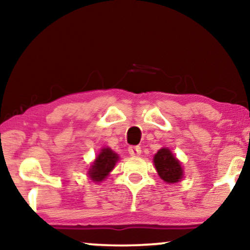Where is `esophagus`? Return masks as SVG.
Returning a JSON list of instances; mask_svg holds the SVG:
<instances>
[{
  "mask_svg": "<svg viewBox=\"0 0 250 250\" xmlns=\"http://www.w3.org/2000/svg\"><path fill=\"white\" fill-rule=\"evenodd\" d=\"M128 152L129 155L135 157V156H139L140 153H141V146H128Z\"/></svg>",
  "mask_w": 250,
  "mask_h": 250,
  "instance_id": "obj_1",
  "label": "esophagus"
}]
</instances>
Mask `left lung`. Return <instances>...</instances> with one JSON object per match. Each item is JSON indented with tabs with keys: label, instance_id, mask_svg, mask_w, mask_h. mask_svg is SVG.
I'll use <instances>...</instances> for the list:
<instances>
[{
	"label": "left lung",
	"instance_id": "obj_1",
	"mask_svg": "<svg viewBox=\"0 0 250 250\" xmlns=\"http://www.w3.org/2000/svg\"><path fill=\"white\" fill-rule=\"evenodd\" d=\"M153 164L160 179L166 183H176L183 177V168L168 148L158 150L153 157Z\"/></svg>",
	"mask_w": 250,
	"mask_h": 250
}]
</instances>
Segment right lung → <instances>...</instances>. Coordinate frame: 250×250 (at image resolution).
Segmentation results:
<instances>
[{"instance_id": "add662e5", "label": "right lung", "mask_w": 250, "mask_h": 250, "mask_svg": "<svg viewBox=\"0 0 250 250\" xmlns=\"http://www.w3.org/2000/svg\"><path fill=\"white\" fill-rule=\"evenodd\" d=\"M119 157L110 148H102L88 169V176L94 182H101L114 168Z\"/></svg>"}]
</instances>
